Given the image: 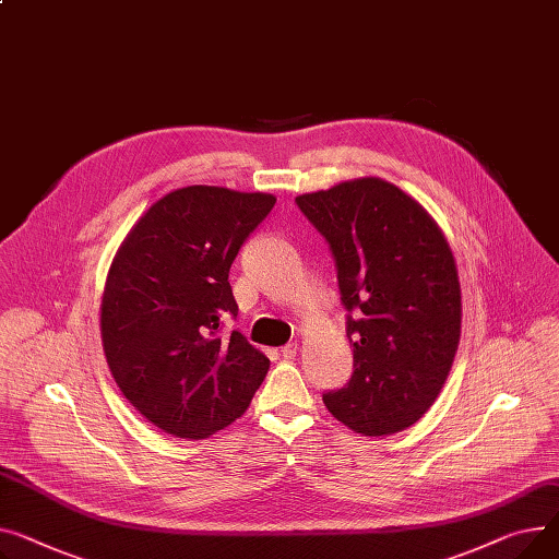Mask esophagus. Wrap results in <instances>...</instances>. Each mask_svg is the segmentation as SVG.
Segmentation results:
<instances>
[{
	"label": "esophagus",
	"mask_w": 559,
	"mask_h": 559,
	"mask_svg": "<svg viewBox=\"0 0 559 559\" xmlns=\"http://www.w3.org/2000/svg\"><path fill=\"white\" fill-rule=\"evenodd\" d=\"M296 353H299V344H287L281 348V357L283 359H294Z\"/></svg>",
	"instance_id": "34e87169"
}]
</instances>
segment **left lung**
I'll return each instance as SVG.
<instances>
[{
    "mask_svg": "<svg viewBox=\"0 0 559 559\" xmlns=\"http://www.w3.org/2000/svg\"><path fill=\"white\" fill-rule=\"evenodd\" d=\"M296 204L328 240L350 312L353 376L323 393L328 412L361 436L412 427L436 402L461 340L452 247L420 202L380 177L342 181Z\"/></svg>",
    "mask_w": 559,
    "mask_h": 559,
    "instance_id": "left-lung-1",
    "label": "left lung"
}]
</instances>
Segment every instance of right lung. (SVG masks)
<instances>
[{
	"label": "right lung",
	"mask_w": 559,
	"mask_h": 559,
	"mask_svg": "<svg viewBox=\"0 0 559 559\" xmlns=\"http://www.w3.org/2000/svg\"><path fill=\"white\" fill-rule=\"evenodd\" d=\"M276 198L186 186L147 209L111 260L100 301L103 350L136 412L177 438H209L240 418L270 359L238 330L229 270Z\"/></svg>",
	"instance_id": "1"
}]
</instances>
